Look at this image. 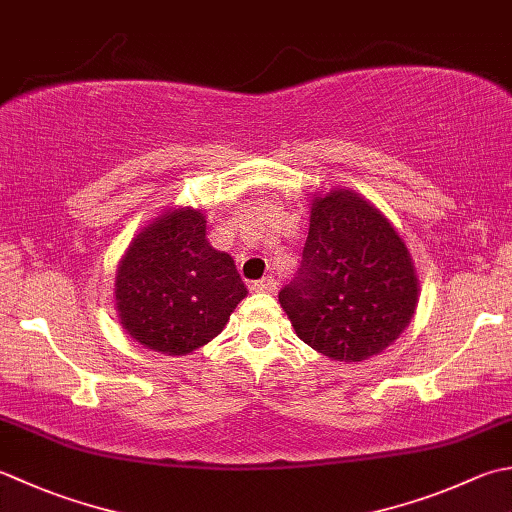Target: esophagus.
Instances as JSON below:
<instances>
[{
    "mask_svg": "<svg viewBox=\"0 0 512 512\" xmlns=\"http://www.w3.org/2000/svg\"><path fill=\"white\" fill-rule=\"evenodd\" d=\"M255 293H275L277 290V279L275 277H266V279H259V282L253 284Z\"/></svg>",
    "mask_w": 512,
    "mask_h": 512,
    "instance_id": "34e87169",
    "label": "esophagus"
}]
</instances>
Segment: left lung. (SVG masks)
<instances>
[{"instance_id":"left-lung-1","label":"left lung","mask_w":512,"mask_h":512,"mask_svg":"<svg viewBox=\"0 0 512 512\" xmlns=\"http://www.w3.org/2000/svg\"><path fill=\"white\" fill-rule=\"evenodd\" d=\"M417 299L413 259L379 208L348 188L313 197L302 268L279 293L304 344L364 362L404 333Z\"/></svg>"}]
</instances>
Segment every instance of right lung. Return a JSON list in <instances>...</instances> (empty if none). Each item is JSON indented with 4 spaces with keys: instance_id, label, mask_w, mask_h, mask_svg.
<instances>
[{
    "instance_id": "add662e5",
    "label": "right lung",
    "mask_w": 512,
    "mask_h": 512,
    "mask_svg": "<svg viewBox=\"0 0 512 512\" xmlns=\"http://www.w3.org/2000/svg\"><path fill=\"white\" fill-rule=\"evenodd\" d=\"M246 293L233 257L208 244L206 215L195 208H170L139 230L115 277L119 324L164 355L215 339Z\"/></svg>"
}]
</instances>
